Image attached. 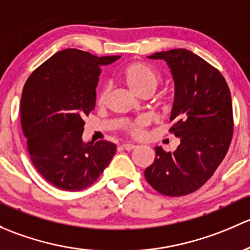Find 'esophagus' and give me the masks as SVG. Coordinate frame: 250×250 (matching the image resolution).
Segmentation results:
<instances>
[{"instance_id":"esophagus-1","label":"esophagus","mask_w":250,"mask_h":250,"mask_svg":"<svg viewBox=\"0 0 250 250\" xmlns=\"http://www.w3.org/2000/svg\"><path fill=\"white\" fill-rule=\"evenodd\" d=\"M120 148L125 149V150H132V149L136 148V146H135V144L126 143V144H122V146H120Z\"/></svg>"}]
</instances>
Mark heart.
Segmentation results:
<instances>
[{"mask_svg":"<svg viewBox=\"0 0 250 250\" xmlns=\"http://www.w3.org/2000/svg\"><path fill=\"white\" fill-rule=\"evenodd\" d=\"M123 81L127 85L128 89L133 92V94L142 96L144 94H153L154 90L159 85L161 81V77L156 69H154L148 63L141 62H132L123 71ZM108 92L109 89L108 86H104V89L100 91L99 96H97V104H106V100L108 97ZM173 106V97H167L166 100L161 104V108L164 110H169ZM146 125V119H138L136 122L131 123L127 126V132L132 136H140L142 133L144 126Z\"/></svg>","mask_w":250,"mask_h":250,"instance_id":"1","label":"heart"}]
</instances>
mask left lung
Instances as JSON below:
<instances>
[{"label": "left lung", "mask_w": 250, "mask_h": 250, "mask_svg": "<svg viewBox=\"0 0 250 250\" xmlns=\"http://www.w3.org/2000/svg\"><path fill=\"white\" fill-rule=\"evenodd\" d=\"M164 60L174 81L169 132L181 140L174 151L155 148L144 171L146 182L166 196H183L202 187L225 158L233 133L231 94L217 68L187 49L148 56Z\"/></svg>", "instance_id": "left-lung-1"}]
</instances>
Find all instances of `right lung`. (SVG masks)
<instances>
[{
    "mask_svg": "<svg viewBox=\"0 0 250 250\" xmlns=\"http://www.w3.org/2000/svg\"><path fill=\"white\" fill-rule=\"evenodd\" d=\"M119 58L65 49L36 68L25 83L20 124L27 150L38 173L58 189L90 187L114 156V143H85L82 136L84 119L96 104L101 66Z\"/></svg>",
    "mask_w": 250,
    "mask_h": 250,
    "instance_id": "add662e5",
    "label": "right lung"
}]
</instances>
